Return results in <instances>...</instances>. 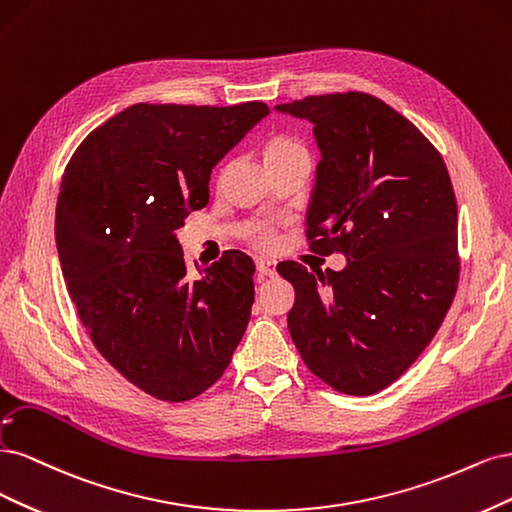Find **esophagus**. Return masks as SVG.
<instances>
[{
    "label": "esophagus",
    "instance_id": "1",
    "mask_svg": "<svg viewBox=\"0 0 512 512\" xmlns=\"http://www.w3.org/2000/svg\"><path fill=\"white\" fill-rule=\"evenodd\" d=\"M257 270H259V274H261V276H268V278H272V276L276 274V263H274L272 259H263V257H259V259H257Z\"/></svg>",
    "mask_w": 512,
    "mask_h": 512
}]
</instances>
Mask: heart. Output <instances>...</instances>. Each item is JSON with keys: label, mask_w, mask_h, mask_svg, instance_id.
<instances>
[{"label": "heart", "mask_w": 512, "mask_h": 512, "mask_svg": "<svg viewBox=\"0 0 512 512\" xmlns=\"http://www.w3.org/2000/svg\"><path fill=\"white\" fill-rule=\"evenodd\" d=\"M263 161H266V168L274 170L276 166H283V163L295 159V157H304L308 155V148L304 146L302 140H298L295 136H287V134H278L272 136L270 140H266L263 144ZM244 238L249 240L253 246H259V249H274L278 244V236L276 229L268 227V225H253L246 229Z\"/></svg>", "instance_id": "obj_1"}]
</instances>
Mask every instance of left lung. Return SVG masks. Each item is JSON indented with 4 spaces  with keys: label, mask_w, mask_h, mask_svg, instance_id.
<instances>
[{
    "label": "left lung",
    "mask_w": 512,
    "mask_h": 512,
    "mask_svg": "<svg viewBox=\"0 0 512 512\" xmlns=\"http://www.w3.org/2000/svg\"><path fill=\"white\" fill-rule=\"evenodd\" d=\"M308 119L321 151L308 249L346 268L278 263L295 289L289 334L332 389L372 395L432 342L459 285L457 202L438 148L398 110L361 91L276 106Z\"/></svg>",
    "instance_id": "left-lung-1"
}]
</instances>
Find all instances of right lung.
<instances>
[{
    "mask_svg": "<svg viewBox=\"0 0 512 512\" xmlns=\"http://www.w3.org/2000/svg\"><path fill=\"white\" fill-rule=\"evenodd\" d=\"M268 112L263 102L134 104L95 127L61 176L55 238L80 323L157 400L187 402L217 383L249 325L253 259L225 251L189 278L174 232Z\"/></svg>",
    "mask_w": 512,
    "mask_h": 512,
    "instance_id": "add662e5",
    "label": "right lung"
}]
</instances>
